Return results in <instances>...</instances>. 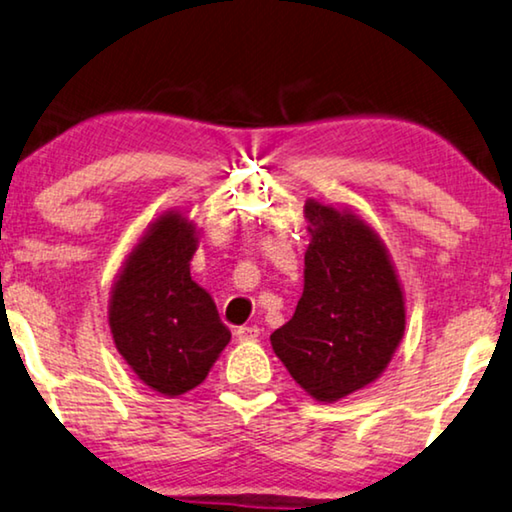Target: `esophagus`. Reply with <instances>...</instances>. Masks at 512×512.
<instances>
[{
    "label": "esophagus",
    "mask_w": 512,
    "mask_h": 512,
    "mask_svg": "<svg viewBox=\"0 0 512 512\" xmlns=\"http://www.w3.org/2000/svg\"><path fill=\"white\" fill-rule=\"evenodd\" d=\"M261 335V330L256 328V325H242V328L235 330V337L240 339V342H251V339H256Z\"/></svg>",
    "instance_id": "obj_1"
}]
</instances>
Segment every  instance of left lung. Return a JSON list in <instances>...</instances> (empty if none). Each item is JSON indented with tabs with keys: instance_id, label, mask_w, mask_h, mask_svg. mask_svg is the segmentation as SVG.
Wrapping results in <instances>:
<instances>
[{
	"instance_id": "8db88e82",
	"label": "left lung",
	"mask_w": 512,
	"mask_h": 512,
	"mask_svg": "<svg viewBox=\"0 0 512 512\" xmlns=\"http://www.w3.org/2000/svg\"><path fill=\"white\" fill-rule=\"evenodd\" d=\"M305 217V288L270 342L295 383L330 404L385 372L404 337V291L379 233L353 210L309 198Z\"/></svg>"
}]
</instances>
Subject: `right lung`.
<instances>
[{
  "label": "right lung",
  "mask_w": 512,
  "mask_h": 512,
  "mask_svg": "<svg viewBox=\"0 0 512 512\" xmlns=\"http://www.w3.org/2000/svg\"><path fill=\"white\" fill-rule=\"evenodd\" d=\"M194 221L168 210L145 228L110 291L108 325L127 365L159 395L180 397L205 381L231 342L212 295L191 279Z\"/></svg>",
  "instance_id": "1"
}]
</instances>
